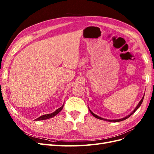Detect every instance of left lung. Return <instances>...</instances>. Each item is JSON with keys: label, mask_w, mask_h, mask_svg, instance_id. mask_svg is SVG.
I'll list each match as a JSON object with an SVG mask.
<instances>
[{"label": "left lung", "mask_w": 154, "mask_h": 154, "mask_svg": "<svg viewBox=\"0 0 154 154\" xmlns=\"http://www.w3.org/2000/svg\"><path fill=\"white\" fill-rule=\"evenodd\" d=\"M144 96H143V97H142V99L141 100V101L139 102V103L137 104V105L136 106V108H135V109L131 113H130L129 115H128V116H125V118H121V119H104V118H101V117H100V116H97L96 114H94L89 109V108H88V109H89V111L91 112V113L92 114V115L93 116H94L95 118H96L97 119H101V120H104V121H106V122H122V121H123V120H125V119H127V118H128L131 115H132L135 112H136L139 108V106H141V103H142V102H143V99H144Z\"/></svg>", "instance_id": "obj_1"}]
</instances>
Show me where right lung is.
Wrapping results in <instances>:
<instances>
[{"instance_id":"obj_1","label":"right lung","mask_w":154,"mask_h":154,"mask_svg":"<svg viewBox=\"0 0 154 154\" xmlns=\"http://www.w3.org/2000/svg\"><path fill=\"white\" fill-rule=\"evenodd\" d=\"M63 105H64V103L63 104V105H62L61 107H60L59 109H58L57 110H56L54 112L51 113V114H44V115L41 116H40L39 118H36L35 120H36V121H40V120L48 119H49V118H53L54 116H55L56 115H57V114L60 112L62 110L63 107Z\"/></svg>"}]
</instances>
